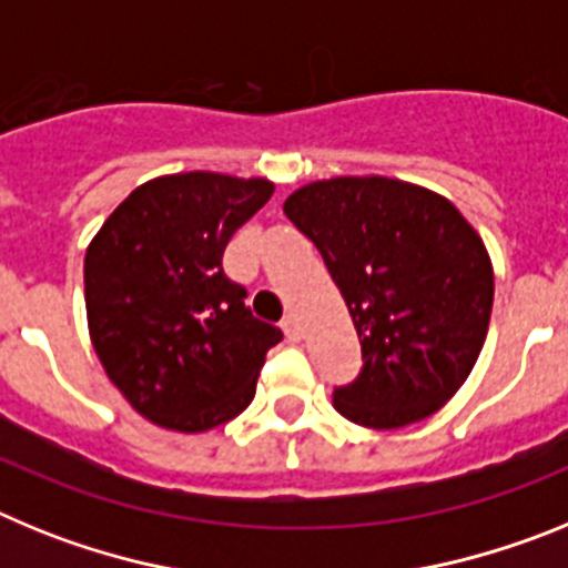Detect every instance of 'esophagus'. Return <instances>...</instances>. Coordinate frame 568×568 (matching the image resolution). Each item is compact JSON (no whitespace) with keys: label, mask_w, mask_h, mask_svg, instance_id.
I'll list each match as a JSON object with an SVG mask.
<instances>
[{"label":"esophagus","mask_w":568,"mask_h":568,"mask_svg":"<svg viewBox=\"0 0 568 568\" xmlns=\"http://www.w3.org/2000/svg\"><path fill=\"white\" fill-rule=\"evenodd\" d=\"M281 329H284V335H287L290 341H301V335H304V327H301V318L295 313L284 315V321H281Z\"/></svg>","instance_id":"esophagus-1"}]
</instances>
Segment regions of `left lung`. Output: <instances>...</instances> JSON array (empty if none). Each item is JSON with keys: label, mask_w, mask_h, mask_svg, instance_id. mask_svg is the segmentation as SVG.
Segmentation results:
<instances>
[{"label": "left lung", "mask_w": 568, "mask_h": 568, "mask_svg": "<svg viewBox=\"0 0 568 568\" xmlns=\"http://www.w3.org/2000/svg\"><path fill=\"white\" fill-rule=\"evenodd\" d=\"M284 213L318 247L358 329L364 366L333 406L358 426L398 429L438 413L484 349L495 273L449 199L386 175L295 190Z\"/></svg>", "instance_id": "8db88e82"}]
</instances>
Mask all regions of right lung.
Instances as JSON below:
<instances>
[{
  "label": "right lung",
  "instance_id": "add662e5",
  "mask_svg": "<svg viewBox=\"0 0 568 568\" xmlns=\"http://www.w3.org/2000/svg\"><path fill=\"white\" fill-rule=\"evenodd\" d=\"M267 179L175 173L139 184L84 253L93 349L135 413L204 433L244 413L284 335L224 275L227 241L270 202Z\"/></svg>",
  "mask_w": 568,
  "mask_h": 568
}]
</instances>
